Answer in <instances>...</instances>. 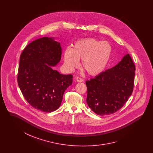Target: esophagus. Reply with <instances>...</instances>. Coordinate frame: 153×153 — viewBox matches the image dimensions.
I'll list each match as a JSON object with an SVG mask.
<instances>
[{"label": "esophagus", "mask_w": 153, "mask_h": 153, "mask_svg": "<svg viewBox=\"0 0 153 153\" xmlns=\"http://www.w3.org/2000/svg\"><path fill=\"white\" fill-rule=\"evenodd\" d=\"M76 81L78 82H81L83 81V80H82L81 78L79 77H77L76 78Z\"/></svg>", "instance_id": "34e87169"}]
</instances>
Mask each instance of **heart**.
I'll use <instances>...</instances> for the list:
<instances>
[{
  "instance_id": "1",
  "label": "heart",
  "mask_w": 153,
  "mask_h": 153,
  "mask_svg": "<svg viewBox=\"0 0 153 153\" xmlns=\"http://www.w3.org/2000/svg\"><path fill=\"white\" fill-rule=\"evenodd\" d=\"M112 53V47L108 42L93 38L82 39L64 51V66L68 72H72L79 67L81 59V67L88 74L97 76L108 65Z\"/></svg>"
}]
</instances>
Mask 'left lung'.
Segmentation results:
<instances>
[{
  "label": "left lung",
  "mask_w": 153,
  "mask_h": 153,
  "mask_svg": "<svg viewBox=\"0 0 153 153\" xmlns=\"http://www.w3.org/2000/svg\"><path fill=\"white\" fill-rule=\"evenodd\" d=\"M135 66L128 53L112 68L85 82L87 102L98 115H107L122 108L134 88Z\"/></svg>",
  "instance_id": "left-lung-1"
}]
</instances>
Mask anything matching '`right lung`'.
Listing matches in <instances>:
<instances>
[{"label":"right lung","instance_id":"right-lung-1","mask_svg":"<svg viewBox=\"0 0 153 153\" xmlns=\"http://www.w3.org/2000/svg\"><path fill=\"white\" fill-rule=\"evenodd\" d=\"M54 37H43L29 44L20 57L18 84L33 108L51 112L59 107L66 89L72 84V74L53 69L61 56L60 43Z\"/></svg>","mask_w":153,"mask_h":153}]
</instances>
